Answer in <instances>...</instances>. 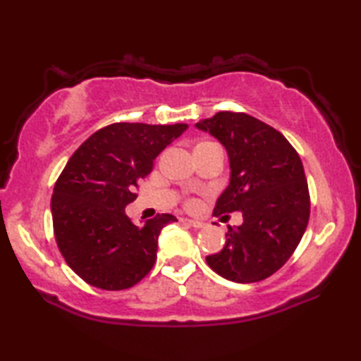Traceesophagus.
Segmentation results:
<instances>
[{
	"label": "esophagus",
	"mask_w": 361,
	"mask_h": 361,
	"mask_svg": "<svg viewBox=\"0 0 361 361\" xmlns=\"http://www.w3.org/2000/svg\"><path fill=\"white\" fill-rule=\"evenodd\" d=\"M185 221H186L188 224H191L192 228H195V229L204 228V223H202V221H199V219H185Z\"/></svg>",
	"instance_id": "1"
}]
</instances>
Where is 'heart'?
<instances>
[{
	"mask_svg": "<svg viewBox=\"0 0 361 361\" xmlns=\"http://www.w3.org/2000/svg\"><path fill=\"white\" fill-rule=\"evenodd\" d=\"M188 205H189V207H192V205H194V202H192V200H191V202H189Z\"/></svg>",
	"mask_w": 361,
	"mask_h": 361,
	"instance_id": "obj_1",
	"label": "heart"
}]
</instances>
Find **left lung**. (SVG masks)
<instances>
[{
  "label": "left lung",
  "mask_w": 361,
  "mask_h": 361,
  "mask_svg": "<svg viewBox=\"0 0 361 361\" xmlns=\"http://www.w3.org/2000/svg\"><path fill=\"white\" fill-rule=\"evenodd\" d=\"M195 127L210 132L229 154L231 181L213 215L243 216L240 226H229L226 245L207 256V264L237 283L271 277L295 253L309 223L301 157L282 133L247 113L219 111Z\"/></svg>",
  "instance_id": "left-lung-1"
}]
</instances>
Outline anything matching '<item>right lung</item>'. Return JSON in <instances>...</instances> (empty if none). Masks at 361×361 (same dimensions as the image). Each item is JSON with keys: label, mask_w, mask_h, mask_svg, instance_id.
I'll list each match as a JSON object with an SVG mask.
<instances>
[{"label": "right lung", "mask_w": 361, "mask_h": 361, "mask_svg": "<svg viewBox=\"0 0 361 361\" xmlns=\"http://www.w3.org/2000/svg\"><path fill=\"white\" fill-rule=\"evenodd\" d=\"M188 124L116 122L73 152L51 199L60 253L85 283L100 290L130 288L148 276L162 228L176 221L162 213L137 226L124 209L137 199L138 181Z\"/></svg>", "instance_id": "1"}]
</instances>
